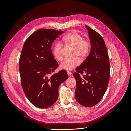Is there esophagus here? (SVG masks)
I'll return each instance as SVG.
<instances>
[{
  "instance_id": "34e87169",
  "label": "esophagus",
  "mask_w": 131,
  "mask_h": 131,
  "mask_svg": "<svg viewBox=\"0 0 131 131\" xmlns=\"http://www.w3.org/2000/svg\"><path fill=\"white\" fill-rule=\"evenodd\" d=\"M67 74H68V75L69 76H70V75L71 74V73L70 72H69V71H67Z\"/></svg>"
}]
</instances>
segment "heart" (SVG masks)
I'll return each instance as SVG.
<instances>
[{
	"label": "heart",
	"mask_w": 131,
	"mask_h": 131,
	"mask_svg": "<svg viewBox=\"0 0 131 131\" xmlns=\"http://www.w3.org/2000/svg\"><path fill=\"white\" fill-rule=\"evenodd\" d=\"M62 41L67 46L73 47L72 56H74L71 59L64 60L60 65V68L62 70L71 71L79 66L81 59H85L89 54L90 50V43L89 41L84 39L83 36L75 31L71 32L62 39ZM62 46L59 43L55 44L53 50L54 58L58 61L62 60L63 57L62 53Z\"/></svg>",
	"instance_id": "heart-1"
}]
</instances>
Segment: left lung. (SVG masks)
I'll return each instance as SVG.
<instances>
[{
  "label": "left lung",
  "instance_id": "left-lung-1",
  "mask_svg": "<svg viewBox=\"0 0 131 131\" xmlns=\"http://www.w3.org/2000/svg\"><path fill=\"white\" fill-rule=\"evenodd\" d=\"M91 43L90 54L76 69L75 98L85 107L95 105L105 94L110 77V64L107 47L102 37L86 26ZM85 73L86 75H83ZM83 76L81 78L80 74Z\"/></svg>",
  "mask_w": 131,
  "mask_h": 131
}]
</instances>
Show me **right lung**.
I'll return each mask as SVG.
<instances>
[{"label":"right lung","mask_w":131,"mask_h":131,"mask_svg":"<svg viewBox=\"0 0 131 131\" xmlns=\"http://www.w3.org/2000/svg\"><path fill=\"white\" fill-rule=\"evenodd\" d=\"M63 31L40 29L25 41L19 60L21 85L29 101L40 108L50 107L58 97L59 85L68 75L62 70L54 73L58 63L51 50L53 41Z\"/></svg>","instance_id":"1"}]
</instances>
